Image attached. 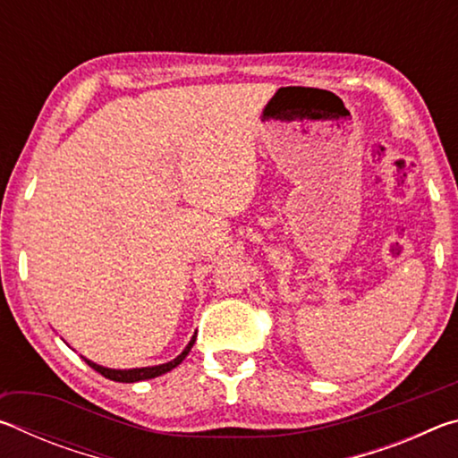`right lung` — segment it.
Here are the masks:
<instances>
[{
    "instance_id": "1",
    "label": "right lung",
    "mask_w": 458,
    "mask_h": 458,
    "mask_svg": "<svg viewBox=\"0 0 458 458\" xmlns=\"http://www.w3.org/2000/svg\"><path fill=\"white\" fill-rule=\"evenodd\" d=\"M196 344V335L191 337V341L188 344V347L177 355L174 361H167V363H161V366H151V368H137V369H108L103 366H97V363H92L89 360H84L89 363V366L98 371L100 376H105L108 379H113V382H125V384H133V382H141V379H151V377H157L161 374H165V371L174 369L175 366H180V363L185 360V355L190 353V350Z\"/></svg>"
}]
</instances>
